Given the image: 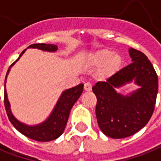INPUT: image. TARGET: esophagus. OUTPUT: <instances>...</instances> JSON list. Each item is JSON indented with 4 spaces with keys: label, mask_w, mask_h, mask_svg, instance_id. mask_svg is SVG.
<instances>
[{
    "label": "esophagus",
    "mask_w": 161,
    "mask_h": 161,
    "mask_svg": "<svg viewBox=\"0 0 161 161\" xmlns=\"http://www.w3.org/2000/svg\"><path fill=\"white\" fill-rule=\"evenodd\" d=\"M84 90H85V92H90V91L92 90V86H91V85H90L89 83L85 84V85H84Z\"/></svg>",
    "instance_id": "1"
}]
</instances>
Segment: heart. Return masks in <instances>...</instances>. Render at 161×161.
<instances>
[{"label": "heart", "instance_id": "obj_1", "mask_svg": "<svg viewBox=\"0 0 161 161\" xmlns=\"http://www.w3.org/2000/svg\"><path fill=\"white\" fill-rule=\"evenodd\" d=\"M123 59L119 53H114L112 50L103 48L94 51L90 54L88 64L91 67H99L97 75L105 79L114 76L122 68Z\"/></svg>", "mask_w": 161, "mask_h": 161}]
</instances>
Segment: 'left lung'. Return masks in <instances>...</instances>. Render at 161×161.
I'll list each match as a JSON object with an SVG mask.
<instances>
[{"mask_svg":"<svg viewBox=\"0 0 161 161\" xmlns=\"http://www.w3.org/2000/svg\"><path fill=\"white\" fill-rule=\"evenodd\" d=\"M129 53L130 64L92 87L97 98L98 125L105 135L115 139L132 136L147 124L153 114L158 93V76L147 56L134 48ZM133 79L141 88L132 95L122 96L115 92L114 88Z\"/></svg>","mask_w":161,"mask_h":161,"instance_id":"1","label":"left lung"}]
</instances>
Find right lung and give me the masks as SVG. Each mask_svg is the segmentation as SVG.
<instances>
[{"mask_svg": "<svg viewBox=\"0 0 161 161\" xmlns=\"http://www.w3.org/2000/svg\"><path fill=\"white\" fill-rule=\"evenodd\" d=\"M29 47L39 48L44 50V51H50V52H54L58 48L56 45L43 43L32 44V45L29 46ZM24 53H25V50L21 53L17 60H19L21 55ZM16 62H13L10 67L13 66ZM10 67L8 69L7 75L10 69ZM6 78H7V76L5 77V82H6ZM83 87H84L83 84H80L73 88H70V89L66 90L65 92H63L62 96L58 100L55 108L53 109V113L51 114L48 119L45 122L41 123L40 125L33 127L27 126L25 124L21 123L12 115L10 109H9V103H8L7 98L6 89H5L4 90V106H5L6 112H7L8 117L9 119L10 122L13 124V126L15 127L17 130L31 139L39 141V142H48V141L54 140L63 133L64 129L66 127L67 122H68V119H69L70 110H71L73 105L76 103L77 99H79L81 93L83 92Z\"/></svg>", "mask_w": 161, "mask_h": 161, "instance_id": "obj_1", "label": "right lung"}]
</instances>
